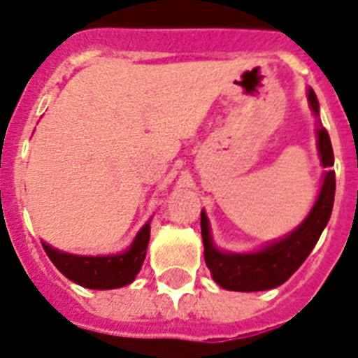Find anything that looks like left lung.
Segmentation results:
<instances>
[{
	"label": "left lung",
	"mask_w": 358,
	"mask_h": 358,
	"mask_svg": "<svg viewBox=\"0 0 358 358\" xmlns=\"http://www.w3.org/2000/svg\"><path fill=\"white\" fill-rule=\"evenodd\" d=\"M308 102L314 115H317L320 103H317L316 92L312 89H308ZM317 152L322 157V165L329 169L323 176L322 191L308 217L286 238L267 243L264 249L256 252H247V255L223 252L213 245L206 213H201L204 260L213 280L221 288L232 289V292H262V289L277 288L286 282L306 260V256L310 255V250L314 249V245L317 243L323 229L327 227L331 219L334 189H336L334 171H331L334 165L333 146H331L327 129L323 126L317 128Z\"/></svg>",
	"instance_id": "1"
}]
</instances>
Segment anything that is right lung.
<instances>
[{
	"instance_id": "right-lung-1",
	"label": "right lung",
	"mask_w": 358,
	"mask_h": 358,
	"mask_svg": "<svg viewBox=\"0 0 358 358\" xmlns=\"http://www.w3.org/2000/svg\"><path fill=\"white\" fill-rule=\"evenodd\" d=\"M150 239V223H146L135 236L128 250L113 256H80L63 252L42 243L53 266L72 282L91 289L122 288L134 282L146 256V247Z\"/></svg>"
}]
</instances>
